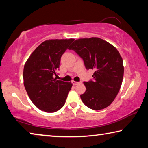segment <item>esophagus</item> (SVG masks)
I'll list each match as a JSON object with an SVG mask.
<instances>
[{
    "label": "esophagus",
    "mask_w": 148,
    "mask_h": 148,
    "mask_svg": "<svg viewBox=\"0 0 148 148\" xmlns=\"http://www.w3.org/2000/svg\"><path fill=\"white\" fill-rule=\"evenodd\" d=\"M72 84H73V86H76V85L79 84V82H76V81H72Z\"/></svg>",
    "instance_id": "obj_1"
}]
</instances>
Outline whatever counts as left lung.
Returning a JSON list of instances; mask_svg holds the SVG:
<instances>
[{"instance_id":"left-lung-1","label":"left lung","mask_w":148,"mask_h":148,"mask_svg":"<svg viewBox=\"0 0 148 148\" xmlns=\"http://www.w3.org/2000/svg\"><path fill=\"white\" fill-rule=\"evenodd\" d=\"M69 49L84 60L87 70L95 71L93 79L84 82L86 91L80 95L84 104L95 110L110 106L118 93L123 77V59L117 49L97 37L76 40Z\"/></svg>"}]
</instances>
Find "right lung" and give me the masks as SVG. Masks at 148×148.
Here are the masks:
<instances>
[{"mask_svg": "<svg viewBox=\"0 0 148 148\" xmlns=\"http://www.w3.org/2000/svg\"><path fill=\"white\" fill-rule=\"evenodd\" d=\"M74 39L47 40L27 59L23 69L24 86L35 106L49 113L64 106L72 84L57 80L61 57Z\"/></svg>", "mask_w": 148, "mask_h": 148, "instance_id": "obj_1", "label": "right lung"}]
</instances>
